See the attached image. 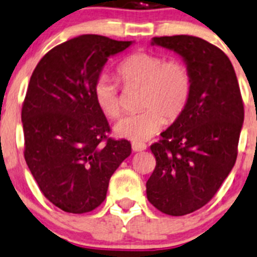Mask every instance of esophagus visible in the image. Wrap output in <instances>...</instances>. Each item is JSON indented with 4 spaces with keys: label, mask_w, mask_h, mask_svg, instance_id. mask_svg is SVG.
I'll use <instances>...</instances> for the list:
<instances>
[{
    "label": "esophagus",
    "mask_w": 257,
    "mask_h": 257,
    "mask_svg": "<svg viewBox=\"0 0 257 257\" xmlns=\"http://www.w3.org/2000/svg\"><path fill=\"white\" fill-rule=\"evenodd\" d=\"M132 149H133L134 152H143V150L147 149V144L141 143V142H133V143H132Z\"/></svg>",
    "instance_id": "34e87169"
}]
</instances>
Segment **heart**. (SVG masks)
<instances>
[{"label": "heart", "instance_id": "1", "mask_svg": "<svg viewBox=\"0 0 257 257\" xmlns=\"http://www.w3.org/2000/svg\"><path fill=\"white\" fill-rule=\"evenodd\" d=\"M119 79L125 87H142L141 108L143 112L121 119L114 128L118 137L134 142L152 138L168 120L183 114L191 97L193 80L185 63L167 61L160 54L136 52L125 57L116 68ZM95 104L107 118L120 114L118 85L107 74L98 77L93 85Z\"/></svg>", "mask_w": 257, "mask_h": 257}]
</instances>
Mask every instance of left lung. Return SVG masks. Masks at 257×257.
<instances>
[{
  "label": "left lung",
  "instance_id": "8db88e82",
  "mask_svg": "<svg viewBox=\"0 0 257 257\" xmlns=\"http://www.w3.org/2000/svg\"><path fill=\"white\" fill-rule=\"evenodd\" d=\"M172 49L193 80L183 114L150 147L157 165L147 181V198L162 212L183 216L203 208L234 168L243 103L231 62L216 46L194 36L154 37Z\"/></svg>",
  "mask_w": 257,
  "mask_h": 257
}]
</instances>
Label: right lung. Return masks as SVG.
Returning <instances> with one entry per match:
<instances>
[{"label":"right lung","instance_id":"right-lung-1","mask_svg":"<svg viewBox=\"0 0 257 257\" xmlns=\"http://www.w3.org/2000/svg\"><path fill=\"white\" fill-rule=\"evenodd\" d=\"M132 43L78 36L46 53L31 76L21 115L25 159L43 195L66 212L98 208L132 153L128 141L108 138L109 124L93 97L108 58Z\"/></svg>","mask_w":257,"mask_h":257}]
</instances>
